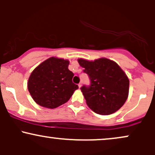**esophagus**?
Segmentation results:
<instances>
[{
    "label": "esophagus",
    "instance_id": "esophagus-1",
    "mask_svg": "<svg viewBox=\"0 0 155 155\" xmlns=\"http://www.w3.org/2000/svg\"><path fill=\"white\" fill-rule=\"evenodd\" d=\"M81 84H81V83H79V84H78V86H79V88H81Z\"/></svg>",
    "mask_w": 155,
    "mask_h": 155
}]
</instances>
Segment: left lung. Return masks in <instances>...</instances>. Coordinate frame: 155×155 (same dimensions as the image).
I'll return each instance as SVG.
<instances>
[{"mask_svg": "<svg viewBox=\"0 0 155 155\" xmlns=\"http://www.w3.org/2000/svg\"><path fill=\"white\" fill-rule=\"evenodd\" d=\"M78 63L88 74L90 86L81 87L90 109L101 115L118 111L127 101L129 79L116 62L105 58L93 61L79 58Z\"/></svg>", "mask_w": 155, "mask_h": 155, "instance_id": "obj_1", "label": "left lung"}]
</instances>
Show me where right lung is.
<instances>
[{
    "label": "right lung",
    "mask_w": 155,
    "mask_h": 155,
    "mask_svg": "<svg viewBox=\"0 0 155 155\" xmlns=\"http://www.w3.org/2000/svg\"><path fill=\"white\" fill-rule=\"evenodd\" d=\"M69 63L68 60L51 57L32 71L28 89L37 104L55 108L65 104L79 88L72 82L74 74L68 69Z\"/></svg>",
    "instance_id": "add662e5"
}]
</instances>
